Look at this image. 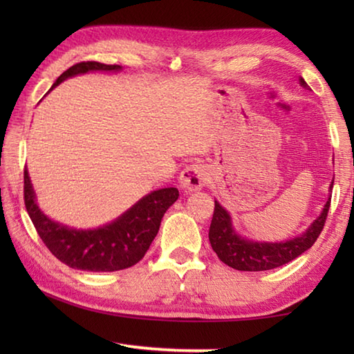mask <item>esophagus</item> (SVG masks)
<instances>
[{"instance_id":"34e87169","label":"esophagus","mask_w":354,"mask_h":354,"mask_svg":"<svg viewBox=\"0 0 354 354\" xmlns=\"http://www.w3.org/2000/svg\"><path fill=\"white\" fill-rule=\"evenodd\" d=\"M207 181V171L200 164L187 165L179 175V187H181L185 194H192L205 187Z\"/></svg>"}]
</instances>
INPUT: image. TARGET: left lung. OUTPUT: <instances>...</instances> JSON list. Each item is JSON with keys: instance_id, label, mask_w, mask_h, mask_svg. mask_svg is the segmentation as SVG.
<instances>
[{"instance_id": "obj_1", "label": "left lung", "mask_w": 354, "mask_h": 354, "mask_svg": "<svg viewBox=\"0 0 354 354\" xmlns=\"http://www.w3.org/2000/svg\"><path fill=\"white\" fill-rule=\"evenodd\" d=\"M299 84L304 88L308 87L303 77H299ZM331 189L333 184L329 185V190ZM329 203H331V195H329L319 217L310 223L306 231L297 237H292L284 242H257L239 236L234 226H232L230 212L218 201H215L211 227H209V242H211V247L220 257V261L225 262L226 266L236 268V270H272V268L281 267L293 261L313 247L317 237L320 236L323 226H325Z\"/></svg>"}]
</instances>
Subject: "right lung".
<instances>
[{"instance_id": "1", "label": "right lung", "mask_w": 354, "mask_h": 354, "mask_svg": "<svg viewBox=\"0 0 354 354\" xmlns=\"http://www.w3.org/2000/svg\"><path fill=\"white\" fill-rule=\"evenodd\" d=\"M120 65L80 62L57 77L50 92L71 76L88 71H120ZM176 187L154 190L118 218L95 230H76L51 220L39 207L25 169V206L46 248L71 268L87 272H117L139 262L158 234L160 220L178 200Z\"/></svg>"}]
</instances>
